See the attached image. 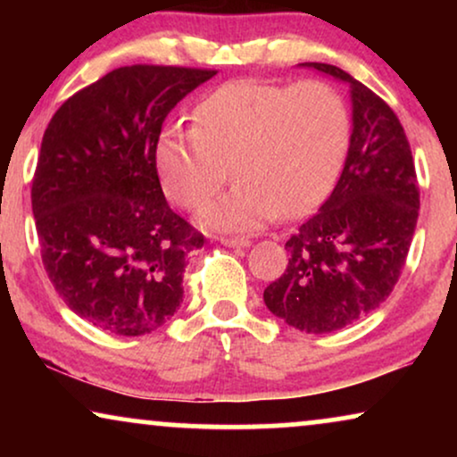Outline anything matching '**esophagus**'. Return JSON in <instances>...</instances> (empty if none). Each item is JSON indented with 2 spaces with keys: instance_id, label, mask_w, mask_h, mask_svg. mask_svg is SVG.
Masks as SVG:
<instances>
[{
  "instance_id": "obj_1",
  "label": "esophagus",
  "mask_w": 457,
  "mask_h": 457,
  "mask_svg": "<svg viewBox=\"0 0 457 457\" xmlns=\"http://www.w3.org/2000/svg\"><path fill=\"white\" fill-rule=\"evenodd\" d=\"M220 243L224 247H233V249H245L252 245L247 239H224V237L220 239Z\"/></svg>"
}]
</instances>
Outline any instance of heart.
I'll list each match as a JSON object with an SVG mask.
<instances>
[{"label":"heart","instance_id":"heart-1","mask_svg":"<svg viewBox=\"0 0 457 457\" xmlns=\"http://www.w3.org/2000/svg\"><path fill=\"white\" fill-rule=\"evenodd\" d=\"M191 129L160 135L155 166L168 195L197 210L227 180L237 185L202 214L205 227L255 230L308 214L339 179L352 137L341 93L322 80H230L205 96Z\"/></svg>","mask_w":457,"mask_h":457}]
</instances>
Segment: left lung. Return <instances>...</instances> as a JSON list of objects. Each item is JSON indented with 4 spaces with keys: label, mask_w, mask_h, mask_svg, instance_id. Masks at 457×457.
Wrapping results in <instances>:
<instances>
[{
    "label": "left lung",
    "mask_w": 457,
    "mask_h": 457,
    "mask_svg": "<svg viewBox=\"0 0 457 457\" xmlns=\"http://www.w3.org/2000/svg\"><path fill=\"white\" fill-rule=\"evenodd\" d=\"M299 66L349 87L352 137L333 193L285 243L289 264L264 289V303L289 327L322 335L389 297L408 258L420 193L410 143L389 105L341 68Z\"/></svg>",
    "instance_id": "1"
}]
</instances>
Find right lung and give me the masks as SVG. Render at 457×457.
I'll return each instance as SVG.
<instances>
[{
    "label": "right lung",
    "mask_w": 457,
    "mask_h": 457,
    "mask_svg": "<svg viewBox=\"0 0 457 457\" xmlns=\"http://www.w3.org/2000/svg\"><path fill=\"white\" fill-rule=\"evenodd\" d=\"M122 66L66 99L49 120L33 179L43 266L74 314L139 337L183 302L187 253L204 245L162 191L155 145L180 99L214 77Z\"/></svg>",
    "instance_id": "add662e5"
}]
</instances>
